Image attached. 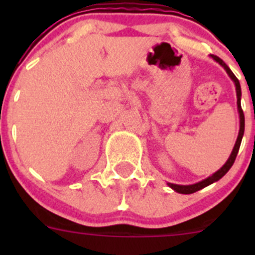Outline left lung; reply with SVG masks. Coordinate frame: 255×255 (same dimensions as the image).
Listing matches in <instances>:
<instances>
[{"mask_svg":"<svg viewBox=\"0 0 255 255\" xmlns=\"http://www.w3.org/2000/svg\"><path fill=\"white\" fill-rule=\"evenodd\" d=\"M211 58L213 59V60L216 61V63L220 64L221 66H222L223 69L226 70V73L228 74V76H230L231 80H232L233 82H235V86H236V92H237V107H238V113H239V132H238V137H237V140H236V144L235 146H233V150L232 153H231L230 158H228V160L226 161L225 165L222 166L221 169H218L216 173H213L212 175L208 176L207 179L202 180V181H199L196 182V184H192V185H177V184H171V182H168L169 187H171V189L174 190V191L179 192V194H194V192L199 191V190L204 189V187L208 186V185L213 184V182L218 181V180L221 179V177H223L227 174V171L230 170L231 168H232L233 163H235L236 160V156H237L238 154V150H239V146H241V143H242V138H243V134H244V113L242 111V106H241V96H242V91H241V85H239V81L238 79L236 78L235 74L231 71V69L228 68L227 65H226L225 61L222 60V59H220L218 56L216 55H210Z\"/></svg>","mask_w":255,"mask_h":255,"instance_id":"left-lung-1","label":"left lung"}]
</instances>
